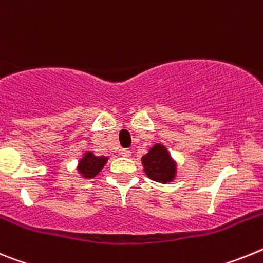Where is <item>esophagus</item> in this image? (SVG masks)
<instances>
[{"instance_id": "34e87169", "label": "esophagus", "mask_w": 263, "mask_h": 263, "mask_svg": "<svg viewBox=\"0 0 263 263\" xmlns=\"http://www.w3.org/2000/svg\"><path fill=\"white\" fill-rule=\"evenodd\" d=\"M121 155H122V157H130V155H132V152H130L129 148H122V150H121Z\"/></svg>"}]
</instances>
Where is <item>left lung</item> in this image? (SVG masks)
Segmentation results:
<instances>
[{"mask_svg":"<svg viewBox=\"0 0 263 263\" xmlns=\"http://www.w3.org/2000/svg\"><path fill=\"white\" fill-rule=\"evenodd\" d=\"M141 160L145 174L154 182L170 183L175 179L176 162L162 143H155Z\"/></svg>","mask_w":263,"mask_h":263,"instance_id":"left-lung-1","label":"left lung"}]
</instances>
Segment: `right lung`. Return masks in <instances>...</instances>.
Masks as SVG:
<instances>
[{
  "mask_svg": "<svg viewBox=\"0 0 263 263\" xmlns=\"http://www.w3.org/2000/svg\"><path fill=\"white\" fill-rule=\"evenodd\" d=\"M108 162L106 157H96L92 152H85L78 163V171L83 178L93 179Z\"/></svg>",
  "mask_w": 263,
  "mask_h": 263,
  "instance_id": "1",
  "label": "right lung"
}]
</instances>
